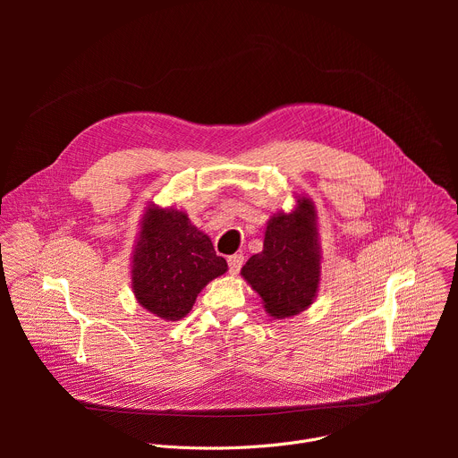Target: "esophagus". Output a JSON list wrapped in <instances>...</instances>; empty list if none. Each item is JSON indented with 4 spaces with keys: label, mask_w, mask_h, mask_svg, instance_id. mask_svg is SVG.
<instances>
[{
    "label": "esophagus",
    "mask_w": 458,
    "mask_h": 458,
    "mask_svg": "<svg viewBox=\"0 0 458 458\" xmlns=\"http://www.w3.org/2000/svg\"><path fill=\"white\" fill-rule=\"evenodd\" d=\"M242 263H244L242 253H233V255H230V257H228L230 274H232V276H237L239 270H241V267H242Z\"/></svg>",
    "instance_id": "esophagus-1"
}]
</instances>
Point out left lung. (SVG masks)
Here are the masks:
<instances>
[{
	"mask_svg": "<svg viewBox=\"0 0 458 458\" xmlns=\"http://www.w3.org/2000/svg\"><path fill=\"white\" fill-rule=\"evenodd\" d=\"M320 260L315 207L297 193L292 212L281 210L268 219L263 251L246 260L241 276L263 299L270 317L288 318L317 299Z\"/></svg>",
	"mask_w": 458,
	"mask_h": 458,
	"instance_id": "1",
	"label": "left lung"
}]
</instances>
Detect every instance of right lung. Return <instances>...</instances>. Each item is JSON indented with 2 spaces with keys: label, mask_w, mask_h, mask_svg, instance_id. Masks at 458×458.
Listing matches in <instances>:
<instances>
[{
  "label": "right lung",
  "mask_w": 458,
  "mask_h": 458,
  "mask_svg": "<svg viewBox=\"0 0 458 458\" xmlns=\"http://www.w3.org/2000/svg\"><path fill=\"white\" fill-rule=\"evenodd\" d=\"M130 268L138 302L159 318L179 320L228 265L186 212L150 203L140 221Z\"/></svg>",
  "instance_id": "right-lung-1"
}]
</instances>
